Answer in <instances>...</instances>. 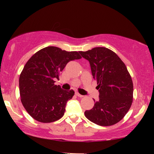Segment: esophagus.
I'll return each mask as SVG.
<instances>
[{"label": "esophagus", "instance_id": "esophagus-1", "mask_svg": "<svg viewBox=\"0 0 154 154\" xmlns=\"http://www.w3.org/2000/svg\"><path fill=\"white\" fill-rule=\"evenodd\" d=\"M75 94H76V95H77V96L79 97V98H82V97H83V95H81V94H79V93H78V92H76Z\"/></svg>", "mask_w": 154, "mask_h": 154}]
</instances>
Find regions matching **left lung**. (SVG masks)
Listing matches in <instances>:
<instances>
[{"mask_svg": "<svg viewBox=\"0 0 154 154\" xmlns=\"http://www.w3.org/2000/svg\"><path fill=\"white\" fill-rule=\"evenodd\" d=\"M79 53L89 61L99 91V99L94 100V106L85 111V116L100 126L115 125L123 119L132 103L133 83L128 69L119 56L106 48Z\"/></svg>", "mask_w": 154, "mask_h": 154, "instance_id": "8db88e82", "label": "left lung"}]
</instances>
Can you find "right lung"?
Masks as SVG:
<instances>
[{
	"label": "right lung",
	"instance_id": "1",
	"mask_svg": "<svg viewBox=\"0 0 154 154\" xmlns=\"http://www.w3.org/2000/svg\"><path fill=\"white\" fill-rule=\"evenodd\" d=\"M79 52L62 51L54 46L41 49L24 65L19 77V93L23 106L33 119L43 123L57 121L75 92L54 84L67 63L81 59Z\"/></svg>",
	"mask_w": 154,
	"mask_h": 154
}]
</instances>
